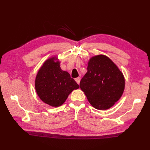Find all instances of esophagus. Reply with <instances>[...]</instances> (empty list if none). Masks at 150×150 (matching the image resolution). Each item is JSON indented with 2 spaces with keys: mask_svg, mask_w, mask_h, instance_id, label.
<instances>
[{
  "mask_svg": "<svg viewBox=\"0 0 150 150\" xmlns=\"http://www.w3.org/2000/svg\"><path fill=\"white\" fill-rule=\"evenodd\" d=\"M75 81H76V82H77V83L78 84H79V83H80V81H81V78L80 77H77V78H76L75 79Z\"/></svg>",
  "mask_w": 150,
  "mask_h": 150,
  "instance_id": "34e87169",
  "label": "esophagus"
}]
</instances>
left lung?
<instances>
[{
  "label": "left lung",
  "mask_w": 150,
  "mask_h": 150,
  "mask_svg": "<svg viewBox=\"0 0 150 150\" xmlns=\"http://www.w3.org/2000/svg\"><path fill=\"white\" fill-rule=\"evenodd\" d=\"M87 69L80 82L81 89L93 108L100 110L109 109L122 95L125 87L123 73L104 55L92 57Z\"/></svg>",
  "instance_id": "1"
}]
</instances>
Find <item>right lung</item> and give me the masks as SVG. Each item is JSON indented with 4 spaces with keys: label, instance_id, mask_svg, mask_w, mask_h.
<instances>
[{
    "label": "right lung",
    "instance_id": "add662e5",
    "mask_svg": "<svg viewBox=\"0 0 150 150\" xmlns=\"http://www.w3.org/2000/svg\"><path fill=\"white\" fill-rule=\"evenodd\" d=\"M38 96L44 103L59 107L64 103L68 95L79 85L68 71L60 68L57 57L47 59L40 67L35 81Z\"/></svg>",
    "mask_w": 150,
    "mask_h": 150
}]
</instances>
